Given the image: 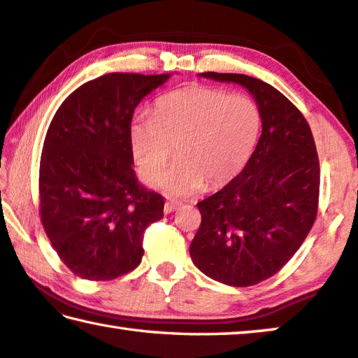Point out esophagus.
Here are the masks:
<instances>
[{
    "label": "esophagus",
    "instance_id": "esophagus-1",
    "mask_svg": "<svg viewBox=\"0 0 358 358\" xmlns=\"http://www.w3.org/2000/svg\"><path fill=\"white\" fill-rule=\"evenodd\" d=\"M180 206H181L180 202H166V206H164V212H166V213H172V212H175V210H177Z\"/></svg>",
    "mask_w": 358,
    "mask_h": 358
}]
</instances>
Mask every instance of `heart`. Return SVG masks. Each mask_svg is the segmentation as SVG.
I'll return each instance as SVG.
<instances>
[{"mask_svg":"<svg viewBox=\"0 0 358 358\" xmlns=\"http://www.w3.org/2000/svg\"><path fill=\"white\" fill-rule=\"evenodd\" d=\"M261 115L247 95L192 86L162 95L151 116L130 127V150L141 180L157 183L173 148L177 162L162 178L169 196L188 197L228 183L257 146Z\"/></svg>","mask_w":358,"mask_h":358,"instance_id":"b5f03b06","label":"heart"}]
</instances>
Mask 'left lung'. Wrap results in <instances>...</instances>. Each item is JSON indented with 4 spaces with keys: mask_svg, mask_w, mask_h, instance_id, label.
<instances>
[{
    "mask_svg": "<svg viewBox=\"0 0 358 358\" xmlns=\"http://www.w3.org/2000/svg\"><path fill=\"white\" fill-rule=\"evenodd\" d=\"M252 94L261 137L242 172L197 203L202 215L191 242L196 268L231 287H250L285 266L317 217L320 166L301 111L261 79L237 73H201Z\"/></svg>",
    "mask_w": 358,
    "mask_h": 358,
    "instance_id": "1",
    "label": "left lung"
}]
</instances>
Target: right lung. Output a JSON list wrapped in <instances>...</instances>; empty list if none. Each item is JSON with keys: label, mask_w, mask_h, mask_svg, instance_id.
Returning a JSON list of instances; mask_svg holds the SVG:
<instances>
[{"label": "right lung", "mask_w": 358, "mask_h": 358, "mask_svg": "<svg viewBox=\"0 0 358 358\" xmlns=\"http://www.w3.org/2000/svg\"><path fill=\"white\" fill-rule=\"evenodd\" d=\"M167 75L110 73L65 99L44 140L39 213L73 274L111 280L143 257V232L164 217V197L138 183L130 150L137 105Z\"/></svg>", "instance_id": "right-lung-1"}]
</instances>
